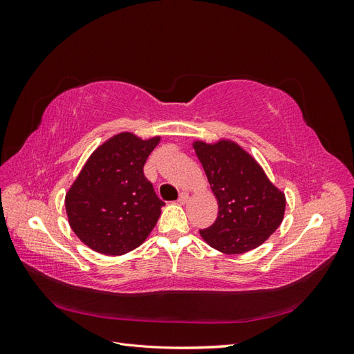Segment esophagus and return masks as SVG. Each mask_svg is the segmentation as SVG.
I'll list each match as a JSON object with an SVG mask.
<instances>
[{
	"label": "esophagus",
	"instance_id": "1",
	"mask_svg": "<svg viewBox=\"0 0 354 354\" xmlns=\"http://www.w3.org/2000/svg\"><path fill=\"white\" fill-rule=\"evenodd\" d=\"M187 201H189V194H186V192H181L178 199H177V202L180 203V205H185V203H186Z\"/></svg>",
	"mask_w": 354,
	"mask_h": 354
}]
</instances>
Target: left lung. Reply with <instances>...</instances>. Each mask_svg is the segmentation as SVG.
I'll list each match as a JSON object with an SVG mask.
<instances>
[{"label":"left lung","instance_id":"left-lung-1","mask_svg":"<svg viewBox=\"0 0 354 354\" xmlns=\"http://www.w3.org/2000/svg\"><path fill=\"white\" fill-rule=\"evenodd\" d=\"M194 149L218 202L217 220L199 230L202 239L229 255L255 250L281 226L285 194L238 143L227 138L216 143L196 140Z\"/></svg>","mask_w":354,"mask_h":354}]
</instances>
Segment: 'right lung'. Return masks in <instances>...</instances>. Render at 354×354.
<instances>
[{
    "label": "right lung",
    "mask_w": 354,
    "mask_h": 354,
    "mask_svg": "<svg viewBox=\"0 0 354 354\" xmlns=\"http://www.w3.org/2000/svg\"><path fill=\"white\" fill-rule=\"evenodd\" d=\"M159 142V136L143 140L133 133L111 137L91 153L69 187V226L93 251L124 255L153 230L165 203L143 167Z\"/></svg>",
    "instance_id": "add662e5"
}]
</instances>
